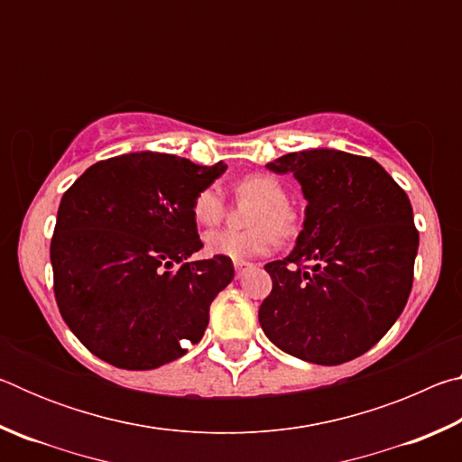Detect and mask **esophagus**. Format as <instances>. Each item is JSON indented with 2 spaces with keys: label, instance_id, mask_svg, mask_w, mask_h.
Masks as SVG:
<instances>
[{
  "label": "esophagus",
  "instance_id": "34e87169",
  "mask_svg": "<svg viewBox=\"0 0 462 462\" xmlns=\"http://www.w3.org/2000/svg\"><path fill=\"white\" fill-rule=\"evenodd\" d=\"M253 267V264L250 263H234V271H236V277L240 279L242 275H245V273Z\"/></svg>",
  "mask_w": 462,
  "mask_h": 462
}]
</instances>
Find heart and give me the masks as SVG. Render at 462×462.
Masks as SVG:
<instances>
[{
  "label": "heart",
  "mask_w": 462,
  "mask_h": 462,
  "mask_svg": "<svg viewBox=\"0 0 462 462\" xmlns=\"http://www.w3.org/2000/svg\"><path fill=\"white\" fill-rule=\"evenodd\" d=\"M238 198L254 199L246 230H214L203 238L206 253L245 263L273 250L277 236L289 240L300 230V216L289 206L285 185L275 175L250 173L234 185ZM226 203L216 187L198 191L191 203V216L203 228H212L224 217Z\"/></svg>",
  "instance_id": "1"
}]
</instances>
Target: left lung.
Instances as JSON below:
<instances>
[{
    "label": "left lung",
    "mask_w": 462,
    "mask_h": 462,
    "mask_svg": "<svg viewBox=\"0 0 462 462\" xmlns=\"http://www.w3.org/2000/svg\"><path fill=\"white\" fill-rule=\"evenodd\" d=\"M293 173L308 199L293 253L264 269L259 322L281 350L340 365L373 348L408 303L420 234L408 195L369 156L330 148L267 165Z\"/></svg>",
    "instance_id": "obj_1"
}]
</instances>
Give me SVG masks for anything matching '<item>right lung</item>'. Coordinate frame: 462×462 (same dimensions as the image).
Returning a JSON list of instances; mask_svg holds the SVG:
<instances>
[{
    "mask_svg": "<svg viewBox=\"0 0 462 462\" xmlns=\"http://www.w3.org/2000/svg\"><path fill=\"white\" fill-rule=\"evenodd\" d=\"M224 171V162L130 152L91 165L62 195L51 240L54 297L101 361L156 369L201 340L234 264L189 261L203 246L191 203Z\"/></svg>",
    "mask_w": 462,
    "mask_h": 462,
    "instance_id": "add662e5",
    "label": "right lung"
}]
</instances>
